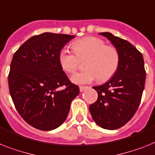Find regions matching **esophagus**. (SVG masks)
Here are the masks:
<instances>
[{
    "label": "esophagus",
    "instance_id": "esophagus-1",
    "mask_svg": "<svg viewBox=\"0 0 155 155\" xmlns=\"http://www.w3.org/2000/svg\"><path fill=\"white\" fill-rule=\"evenodd\" d=\"M86 88H87V87H85V86H80V92L84 91Z\"/></svg>",
    "mask_w": 155,
    "mask_h": 155
}]
</instances>
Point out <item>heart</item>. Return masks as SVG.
<instances>
[{"instance_id":"obj_1","label":"heart","mask_w":155,"mask_h":155,"mask_svg":"<svg viewBox=\"0 0 155 155\" xmlns=\"http://www.w3.org/2000/svg\"><path fill=\"white\" fill-rule=\"evenodd\" d=\"M71 48L74 53L63 49L58 55L60 65L65 72H74L80 65V60L87 58L85 63L87 69L71 76V81L75 84H89L97 79L100 82H106L117 71L119 52L114 46L106 45L99 38H84L72 42Z\"/></svg>"}]
</instances>
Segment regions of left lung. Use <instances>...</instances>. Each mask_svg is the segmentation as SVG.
Segmentation results:
<instances>
[{"instance_id":"left-lung-1","label":"left lung","mask_w":155,"mask_h":155,"mask_svg":"<svg viewBox=\"0 0 155 155\" xmlns=\"http://www.w3.org/2000/svg\"><path fill=\"white\" fill-rule=\"evenodd\" d=\"M100 35L107 38L118 50L120 64L109 81L94 87L97 99L89 110L97 125L114 130L124 126L136 114L144 89L146 71L143 55L133 45L110 32Z\"/></svg>"}]
</instances>
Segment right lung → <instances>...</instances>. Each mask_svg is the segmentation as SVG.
<instances>
[{
	"instance_id": "1",
	"label": "right lung",
	"mask_w": 155,
	"mask_h": 155,
	"mask_svg": "<svg viewBox=\"0 0 155 155\" xmlns=\"http://www.w3.org/2000/svg\"><path fill=\"white\" fill-rule=\"evenodd\" d=\"M74 37L46 32L31 37L14 53L8 75L10 94L19 115L37 129L50 131L61 125L80 93L58 61L60 51ZM61 86L64 89L60 90Z\"/></svg>"
}]
</instances>
